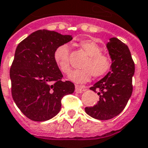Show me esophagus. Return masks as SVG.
Listing matches in <instances>:
<instances>
[{
    "mask_svg": "<svg viewBox=\"0 0 148 148\" xmlns=\"http://www.w3.org/2000/svg\"><path fill=\"white\" fill-rule=\"evenodd\" d=\"M86 89L83 86H75V92L77 93H81L84 92V91H86Z\"/></svg>",
    "mask_w": 148,
    "mask_h": 148,
    "instance_id": "obj_1",
    "label": "esophagus"
}]
</instances>
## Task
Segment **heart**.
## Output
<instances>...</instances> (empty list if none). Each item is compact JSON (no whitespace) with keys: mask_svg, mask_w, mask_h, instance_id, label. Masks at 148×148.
<instances>
[{"mask_svg":"<svg viewBox=\"0 0 148 148\" xmlns=\"http://www.w3.org/2000/svg\"><path fill=\"white\" fill-rule=\"evenodd\" d=\"M78 47L83 50L88 58L82 66L83 69L71 72L69 78L75 83H85L93 75L98 78L105 76L111 70L112 61L110 56L102 53L101 47L93 40L86 39L77 43ZM55 64L62 74H68L71 71L70 63V47L66 43L58 46L53 53Z\"/></svg>","mask_w":148,"mask_h":148,"instance_id":"1","label":"heart"}]
</instances>
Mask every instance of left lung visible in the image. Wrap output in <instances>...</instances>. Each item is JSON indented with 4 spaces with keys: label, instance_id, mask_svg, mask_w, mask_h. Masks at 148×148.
Listing matches in <instances>:
<instances>
[{
    "label": "left lung",
    "instance_id": "8db88e82",
    "mask_svg": "<svg viewBox=\"0 0 148 148\" xmlns=\"http://www.w3.org/2000/svg\"><path fill=\"white\" fill-rule=\"evenodd\" d=\"M107 48L112 61L111 71L90 87L97 92L99 101L85 111L93 118L106 121L116 116L124 110L132 93L135 63L127 46L117 38H111Z\"/></svg>",
    "mask_w": 148,
    "mask_h": 148
}]
</instances>
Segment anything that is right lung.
<instances>
[{"mask_svg": "<svg viewBox=\"0 0 148 148\" xmlns=\"http://www.w3.org/2000/svg\"><path fill=\"white\" fill-rule=\"evenodd\" d=\"M71 36L54 31L39 30L18 44L10 68L12 96L24 116L34 121H45L58 114L62 98L73 93L74 85L62 80L53 53Z\"/></svg>", "mask_w": 148, "mask_h": 148, "instance_id": "1", "label": "right lung"}]
</instances>
